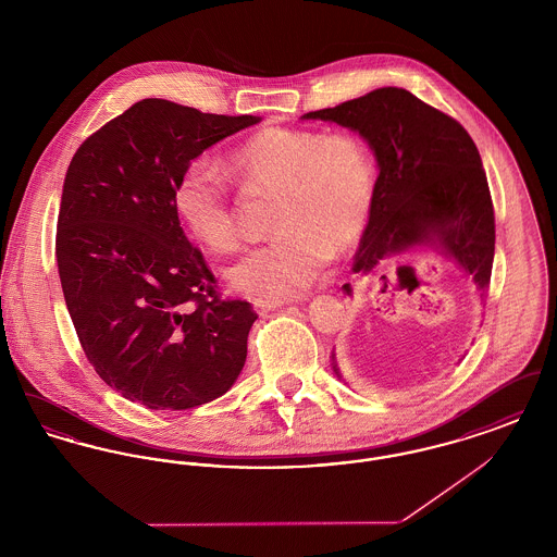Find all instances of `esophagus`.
Instances as JSON below:
<instances>
[{"mask_svg": "<svg viewBox=\"0 0 557 557\" xmlns=\"http://www.w3.org/2000/svg\"><path fill=\"white\" fill-rule=\"evenodd\" d=\"M280 307H284V300H255V311L261 315H265L269 311H275Z\"/></svg>", "mask_w": 557, "mask_h": 557, "instance_id": "34e87169", "label": "esophagus"}]
</instances>
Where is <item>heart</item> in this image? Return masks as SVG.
Masks as SVG:
<instances>
[{"label": "heart", "instance_id": "heart-1", "mask_svg": "<svg viewBox=\"0 0 557 557\" xmlns=\"http://www.w3.org/2000/svg\"><path fill=\"white\" fill-rule=\"evenodd\" d=\"M227 173L250 196H277L271 230L280 234L227 269L248 296L282 300L315 282L332 255L346 252L368 227L375 200V164L352 133L269 127L225 159ZM175 211L214 252L244 239L238 205L221 171L191 160L175 186Z\"/></svg>", "mask_w": 557, "mask_h": 557}]
</instances>
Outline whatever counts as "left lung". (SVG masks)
<instances>
[{
  "mask_svg": "<svg viewBox=\"0 0 557 557\" xmlns=\"http://www.w3.org/2000/svg\"><path fill=\"white\" fill-rule=\"evenodd\" d=\"M302 119L359 133L377 160L375 200L352 273L366 277L413 246H436L474 280L484 302L495 257V212L470 133L400 87H380ZM343 290L352 294V286Z\"/></svg>",
  "mask_w": 557,
  "mask_h": 557,
  "instance_id": "obj_1",
  "label": "left lung"
}]
</instances>
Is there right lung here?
I'll use <instances>...</instances> for the list:
<instances>
[{
    "instance_id": "right-lung-1",
    "label": "right lung",
    "mask_w": 557,
    "mask_h": 557,
    "mask_svg": "<svg viewBox=\"0 0 557 557\" xmlns=\"http://www.w3.org/2000/svg\"><path fill=\"white\" fill-rule=\"evenodd\" d=\"M259 121L148 98L69 164L55 232L64 300L94 370L148 409L211 403L244 368L257 313L221 298L173 194L191 160Z\"/></svg>"
}]
</instances>
